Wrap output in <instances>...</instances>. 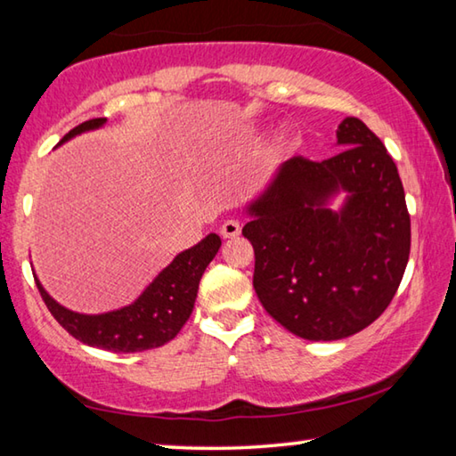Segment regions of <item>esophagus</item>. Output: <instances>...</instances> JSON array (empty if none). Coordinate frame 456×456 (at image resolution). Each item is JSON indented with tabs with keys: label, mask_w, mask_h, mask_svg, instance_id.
<instances>
[{
	"label": "esophagus",
	"mask_w": 456,
	"mask_h": 456,
	"mask_svg": "<svg viewBox=\"0 0 456 456\" xmlns=\"http://www.w3.org/2000/svg\"><path fill=\"white\" fill-rule=\"evenodd\" d=\"M239 233H241V225H239V221H235V219H229L221 225V235L225 239H233Z\"/></svg>",
	"instance_id": "1"
}]
</instances>
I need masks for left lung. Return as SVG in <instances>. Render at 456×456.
<instances>
[{
  "label": "left lung",
  "mask_w": 456,
  "mask_h": 456,
  "mask_svg": "<svg viewBox=\"0 0 456 456\" xmlns=\"http://www.w3.org/2000/svg\"><path fill=\"white\" fill-rule=\"evenodd\" d=\"M326 160L293 157L251 200L243 227L256 251L253 288L285 330L331 342L368 328L395 297L411 256V215L395 160L348 117ZM346 192L338 212L329 200Z\"/></svg>",
  "instance_id": "obj_1"
}]
</instances>
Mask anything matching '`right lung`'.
I'll list each match as a JSON object with an SVG mask.
<instances>
[{
	"label": "right lung",
	"instance_id": "right-lung-1",
	"mask_svg": "<svg viewBox=\"0 0 456 456\" xmlns=\"http://www.w3.org/2000/svg\"><path fill=\"white\" fill-rule=\"evenodd\" d=\"M104 122L106 118L82 122L61 138L58 146L88 130L104 126ZM219 247L221 237L209 233L191 249L181 251L146 285V289L133 304L106 314H78L68 310L44 289L36 275L34 277L50 314L68 334L80 339L82 344L122 354L144 352L165 346L179 334L195 307L200 277L217 256Z\"/></svg>",
	"mask_w": 456,
	"mask_h": 456
}]
</instances>
